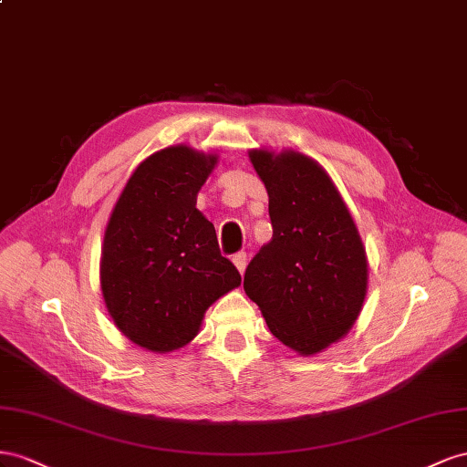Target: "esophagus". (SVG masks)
<instances>
[{"label":"esophagus","mask_w":467,"mask_h":467,"mask_svg":"<svg viewBox=\"0 0 467 467\" xmlns=\"http://www.w3.org/2000/svg\"><path fill=\"white\" fill-rule=\"evenodd\" d=\"M233 262H234V265H236V270L241 272V275H243V274H244V270H246V264H248L246 252H238V254H234V256H233Z\"/></svg>","instance_id":"1"}]
</instances>
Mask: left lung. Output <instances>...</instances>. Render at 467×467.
Returning a JSON list of instances; mask_svg holds the SVG:
<instances>
[{
  "instance_id": "8db88e82",
  "label": "left lung",
  "mask_w": 467,
  "mask_h": 467,
  "mask_svg": "<svg viewBox=\"0 0 467 467\" xmlns=\"http://www.w3.org/2000/svg\"><path fill=\"white\" fill-rule=\"evenodd\" d=\"M270 197L272 241L244 274V291L272 335L301 356L338 342L362 311L368 260L348 207L323 166L296 150H250Z\"/></svg>"
}]
</instances>
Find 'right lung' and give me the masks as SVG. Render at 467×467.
<instances>
[{
	"label": "right lung",
	"mask_w": 467,
	"mask_h": 467,
	"mask_svg": "<svg viewBox=\"0 0 467 467\" xmlns=\"http://www.w3.org/2000/svg\"><path fill=\"white\" fill-rule=\"evenodd\" d=\"M217 154L178 144L132 171L105 229L99 282L117 328L166 354L192 342L205 311L241 285L215 226L195 207Z\"/></svg>",
	"instance_id": "obj_1"
}]
</instances>
